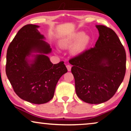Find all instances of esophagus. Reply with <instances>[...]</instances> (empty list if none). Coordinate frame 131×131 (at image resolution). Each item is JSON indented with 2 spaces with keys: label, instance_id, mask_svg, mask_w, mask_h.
<instances>
[{
  "label": "esophagus",
  "instance_id": "obj_1",
  "mask_svg": "<svg viewBox=\"0 0 131 131\" xmlns=\"http://www.w3.org/2000/svg\"><path fill=\"white\" fill-rule=\"evenodd\" d=\"M66 67H67L68 71H71V67L70 65H69V64H68V65L66 66Z\"/></svg>",
  "mask_w": 131,
  "mask_h": 131
}]
</instances>
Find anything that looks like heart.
<instances>
[{"label": "heart", "instance_id": "heart-1", "mask_svg": "<svg viewBox=\"0 0 131 131\" xmlns=\"http://www.w3.org/2000/svg\"><path fill=\"white\" fill-rule=\"evenodd\" d=\"M90 42V37L83 32L79 31L71 35L66 36L60 40L61 48L66 49L70 48L75 44L71 49V53L77 55L84 51Z\"/></svg>", "mask_w": 131, "mask_h": 131}]
</instances>
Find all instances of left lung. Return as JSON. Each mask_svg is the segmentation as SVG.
Wrapping results in <instances>:
<instances>
[{"instance_id":"8db88e82","label":"left lung","mask_w":131,"mask_h":131,"mask_svg":"<svg viewBox=\"0 0 131 131\" xmlns=\"http://www.w3.org/2000/svg\"><path fill=\"white\" fill-rule=\"evenodd\" d=\"M96 27L99 37L94 47L69 61L77 95L92 104L110 100L126 72V52L117 35L103 25Z\"/></svg>"}]
</instances>
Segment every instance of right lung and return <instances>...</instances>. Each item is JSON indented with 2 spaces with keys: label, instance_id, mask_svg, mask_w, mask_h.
Segmentation results:
<instances>
[{
  "label": "right lung",
  "instance_id": "obj_1",
  "mask_svg": "<svg viewBox=\"0 0 131 131\" xmlns=\"http://www.w3.org/2000/svg\"><path fill=\"white\" fill-rule=\"evenodd\" d=\"M37 25L21 28L7 50L6 73L16 94L29 103H48L67 69L63 61L53 64L47 56L51 46Z\"/></svg>",
  "mask_w": 131,
  "mask_h": 131
}]
</instances>
